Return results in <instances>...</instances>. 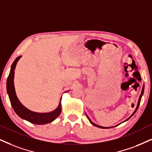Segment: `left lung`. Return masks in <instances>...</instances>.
<instances>
[{"mask_svg":"<svg viewBox=\"0 0 152 152\" xmlns=\"http://www.w3.org/2000/svg\"><path fill=\"white\" fill-rule=\"evenodd\" d=\"M144 87H144V86H143V87H142V90L141 94H140V98H139V101H138V104H137V108H136V109H135V110H134V113H132V115H131L130 116V117H129V118H128L126 120V121H128V120H129V119H130V118H131V117H132V115H133L134 113H135V112L137 111V109H138V108H139V106H140V101H141L142 96V95H143V93H144ZM87 118H88V119H89V122H90V123H91V124H92L93 125H94V126H96V127H98V128H104V129H106V128H105V127H102V126H100V125H98L95 124V123H93V122H92V121H91L90 119H89V117H88V116H87Z\"/></svg>","mask_w":152,"mask_h":152,"instance_id":"left-lung-1","label":"left lung"}]
</instances>
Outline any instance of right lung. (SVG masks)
Listing matches in <instances>:
<instances>
[{"instance_id": "1", "label": "right lung", "mask_w": 152, "mask_h": 152, "mask_svg": "<svg viewBox=\"0 0 152 152\" xmlns=\"http://www.w3.org/2000/svg\"><path fill=\"white\" fill-rule=\"evenodd\" d=\"M21 56H19L13 62L12 66H11L10 72L9 74L7 80V91L8 94L9 99H10L12 107L14 109L15 112L20 116L22 119L30 122L34 124L37 125H44L46 123H50L53 121L56 118H58L61 113V100L58 108L50 113H36L31 110L27 109L20 103L18 97L16 96L15 90L14 86V75L15 69L17 63L20 60Z\"/></svg>"}]
</instances>
